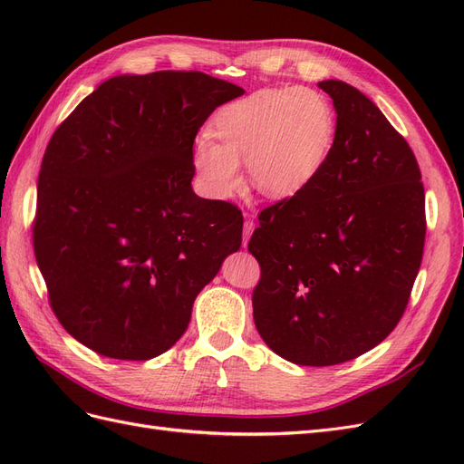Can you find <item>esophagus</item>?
Masks as SVG:
<instances>
[{
  "label": "esophagus",
  "instance_id": "esophagus-1",
  "mask_svg": "<svg viewBox=\"0 0 464 464\" xmlns=\"http://www.w3.org/2000/svg\"><path fill=\"white\" fill-rule=\"evenodd\" d=\"M254 230H256V222H254V218H249V217H246V222H244V247L247 246V240H249V236L254 234Z\"/></svg>",
  "mask_w": 464,
  "mask_h": 464
}]
</instances>
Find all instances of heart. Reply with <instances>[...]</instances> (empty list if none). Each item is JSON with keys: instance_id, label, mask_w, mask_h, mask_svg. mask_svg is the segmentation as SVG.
<instances>
[{"instance_id": "heart-1", "label": "heart", "mask_w": 464, "mask_h": 464, "mask_svg": "<svg viewBox=\"0 0 464 464\" xmlns=\"http://www.w3.org/2000/svg\"><path fill=\"white\" fill-rule=\"evenodd\" d=\"M213 131L217 141L199 137L193 147L195 174L210 199H230L240 188V162L266 198L290 199L329 160L334 111L314 89H263L224 106Z\"/></svg>"}]
</instances>
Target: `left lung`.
Returning <instances> with one entry per match:
<instances>
[{
  "instance_id": "left-lung-1",
  "label": "left lung",
  "mask_w": 464,
  "mask_h": 464,
  "mask_svg": "<svg viewBox=\"0 0 464 464\" xmlns=\"http://www.w3.org/2000/svg\"><path fill=\"white\" fill-rule=\"evenodd\" d=\"M336 111L314 184L261 210L249 254L261 265L254 319L298 366L354 360L397 327L424 254L426 198L409 143L366 94L317 82Z\"/></svg>"
}]
</instances>
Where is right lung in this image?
<instances>
[{
    "label": "right lung",
    "instance_id": "1",
    "mask_svg": "<svg viewBox=\"0 0 464 464\" xmlns=\"http://www.w3.org/2000/svg\"><path fill=\"white\" fill-rule=\"evenodd\" d=\"M242 94L201 72L118 75L52 135L34 256L55 317L81 344L116 360L166 353L240 249V210L195 195L191 179L195 135Z\"/></svg>",
    "mask_w": 464,
    "mask_h": 464
}]
</instances>
